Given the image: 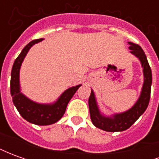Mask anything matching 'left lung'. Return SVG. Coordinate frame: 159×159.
Instances as JSON below:
<instances>
[{
  "mask_svg": "<svg viewBox=\"0 0 159 159\" xmlns=\"http://www.w3.org/2000/svg\"><path fill=\"white\" fill-rule=\"evenodd\" d=\"M129 43L130 45L129 49L131 50L130 52L140 59L143 67L144 78H145L141 94L136 104L130 110L127 111L126 112L117 114L111 118V117H102L100 115L97 107L93 91H91V94L89 99V107L90 117L92 120V123L97 128L108 132H117V131H123L128 129L144 113V111L147 110L150 101L152 76V70L149 66V63L147 61V56L145 54L143 49L138 44L130 42Z\"/></svg>",
  "mask_w": 159,
  "mask_h": 159,
  "instance_id": "obj_1",
  "label": "left lung"
}]
</instances>
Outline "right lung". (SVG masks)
<instances>
[{
	"label": "right lung",
	"mask_w": 159,
	"mask_h": 159,
	"mask_svg": "<svg viewBox=\"0 0 159 159\" xmlns=\"http://www.w3.org/2000/svg\"><path fill=\"white\" fill-rule=\"evenodd\" d=\"M41 41H42V39L33 40L28 43L18 56V58L15 59L11 73L10 90L13 104L15 105L17 110L19 111V114L26 121L36 125H49L58 122L63 117V115L66 112V107L69 101L81 85L72 87L65 91L62 95L59 97L58 101L51 106L35 103L20 93L19 77L21 64L29 49L35 43Z\"/></svg>",
	"instance_id": "right-lung-1"
}]
</instances>
